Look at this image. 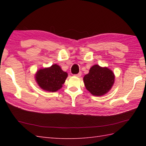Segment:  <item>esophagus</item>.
<instances>
[{
    "label": "esophagus",
    "mask_w": 146,
    "mask_h": 146,
    "mask_svg": "<svg viewBox=\"0 0 146 146\" xmlns=\"http://www.w3.org/2000/svg\"><path fill=\"white\" fill-rule=\"evenodd\" d=\"M81 75H82V73L80 72L78 74H76V75H75L74 76H76V77H78V78H80V77L81 76Z\"/></svg>",
    "instance_id": "obj_1"
}]
</instances>
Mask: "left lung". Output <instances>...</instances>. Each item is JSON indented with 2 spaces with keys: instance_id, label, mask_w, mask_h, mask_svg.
Wrapping results in <instances>:
<instances>
[{
  "instance_id": "1",
  "label": "left lung",
  "mask_w": 146,
  "mask_h": 146,
  "mask_svg": "<svg viewBox=\"0 0 146 146\" xmlns=\"http://www.w3.org/2000/svg\"><path fill=\"white\" fill-rule=\"evenodd\" d=\"M83 82L86 89L92 95L100 97L111 90L115 82V75L108 68L95 64L83 77Z\"/></svg>"
}]
</instances>
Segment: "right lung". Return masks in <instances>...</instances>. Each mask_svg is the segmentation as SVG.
Listing matches in <instances>:
<instances>
[{
    "label": "right lung",
    "mask_w": 146,
    "mask_h": 146,
    "mask_svg": "<svg viewBox=\"0 0 146 146\" xmlns=\"http://www.w3.org/2000/svg\"><path fill=\"white\" fill-rule=\"evenodd\" d=\"M68 73L57 64L40 68L35 74V80L40 88L49 92H57L63 87Z\"/></svg>",
    "instance_id": "right-lung-1"
}]
</instances>
